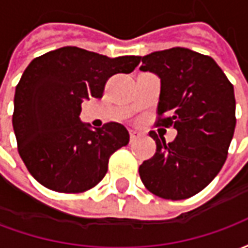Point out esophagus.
Here are the masks:
<instances>
[{
    "mask_svg": "<svg viewBox=\"0 0 248 248\" xmlns=\"http://www.w3.org/2000/svg\"><path fill=\"white\" fill-rule=\"evenodd\" d=\"M140 134L138 133V131H135V130H130V138H131V140H137V138H140Z\"/></svg>",
    "mask_w": 248,
    "mask_h": 248,
    "instance_id": "34e87169",
    "label": "esophagus"
}]
</instances>
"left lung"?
I'll return each instance as SVG.
<instances>
[{
  "label": "left lung",
  "mask_w": 248,
  "mask_h": 248,
  "mask_svg": "<svg viewBox=\"0 0 248 248\" xmlns=\"http://www.w3.org/2000/svg\"><path fill=\"white\" fill-rule=\"evenodd\" d=\"M140 71L161 79L156 126H174L166 143L151 131L156 151L140 166L146 188L163 199L179 201L202 191L226 162L234 135L235 95L211 57L172 47L140 57Z\"/></svg>",
  "instance_id": "obj_1"
}]
</instances>
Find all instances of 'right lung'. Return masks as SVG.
Segmentation results:
<instances>
[{
    "mask_svg": "<svg viewBox=\"0 0 248 248\" xmlns=\"http://www.w3.org/2000/svg\"><path fill=\"white\" fill-rule=\"evenodd\" d=\"M138 56L117 58L65 46L34 58L14 94L13 129L19 156L42 186L58 192H82L101 182L108 158L129 143L117 122L92 129L79 119L81 105L102 97L117 73H131Z\"/></svg>",
    "mask_w": 248,
    "mask_h": 248,
    "instance_id": "right-lung-1",
    "label": "right lung"
}]
</instances>
